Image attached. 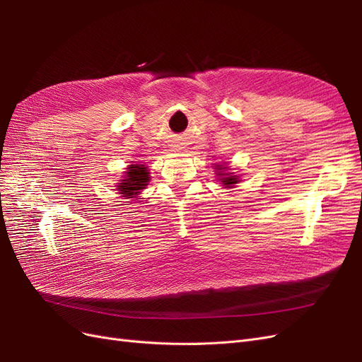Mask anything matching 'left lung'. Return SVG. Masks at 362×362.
I'll list each match as a JSON object with an SVG mask.
<instances>
[{
  "label": "left lung",
  "mask_w": 362,
  "mask_h": 362,
  "mask_svg": "<svg viewBox=\"0 0 362 362\" xmlns=\"http://www.w3.org/2000/svg\"><path fill=\"white\" fill-rule=\"evenodd\" d=\"M216 169V175L218 177V181H221L223 184V187L226 189H231L234 187V184H237L240 180L237 175H234L233 172H228V166L225 164H216L214 166Z\"/></svg>",
  "instance_id": "left-lung-1"
}]
</instances>
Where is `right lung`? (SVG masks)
<instances>
[{
	"instance_id": "1",
	"label": "right lung",
	"mask_w": 362,
	"mask_h": 362,
	"mask_svg": "<svg viewBox=\"0 0 362 362\" xmlns=\"http://www.w3.org/2000/svg\"><path fill=\"white\" fill-rule=\"evenodd\" d=\"M149 182V172L145 168V164H129L127 172L124 175V180L117 182L116 190L119 194H122L125 199L128 198H137L140 192L146 189Z\"/></svg>"
}]
</instances>
